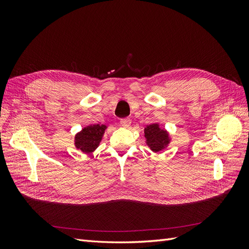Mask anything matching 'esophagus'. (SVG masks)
<instances>
[{"label": "esophagus", "mask_w": 249, "mask_h": 249, "mask_svg": "<svg viewBox=\"0 0 249 249\" xmlns=\"http://www.w3.org/2000/svg\"><path fill=\"white\" fill-rule=\"evenodd\" d=\"M120 124H122L124 127H129L131 125V119L130 118L120 119Z\"/></svg>", "instance_id": "esophagus-1"}]
</instances>
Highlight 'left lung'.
Masks as SVG:
<instances>
[{"label":"left lung","mask_w":249,"mask_h":249,"mask_svg":"<svg viewBox=\"0 0 249 249\" xmlns=\"http://www.w3.org/2000/svg\"><path fill=\"white\" fill-rule=\"evenodd\" d=\"M144 135L146 138V144L154 152H160L169 142L166 131L161 130L157 124L147 125L144 130Z\"/></svg>","instance_id":"left-lung-1"}]
</instances>
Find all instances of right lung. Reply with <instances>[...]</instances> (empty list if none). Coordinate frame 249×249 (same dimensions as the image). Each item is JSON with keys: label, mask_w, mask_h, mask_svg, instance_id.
Returning a JSON list of instances; mask_svg holds the SVG:
<instances>
[{"label": "right lung", "mask_w": 249, "mask_h": 249, "mask_svg": "<svg viewBox=\"0 0 249 249\" xmlns=\"http://www.w3.org/2000/svg\"><path fill=\"white\" fill-rule=\"evenodd\" d=\"M105 129L106 125L104 124H92L84 127L74 138L77 148H80L83 153L86 154L93 152L100 144Z\"/></svg>", "instance_id": "right-lung-1"}]
</instances>
